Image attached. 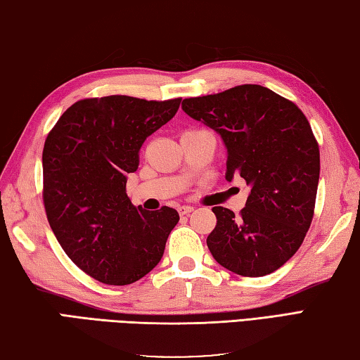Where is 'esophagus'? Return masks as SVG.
<instances>
[{
	"mask_svg": "<svg viewBox=\"0 0 360 360\" xmlns=\"http://www.w3.org/2000/svg\"><path fill=\"white\" fill-rule=\"evenodd\" d=\"M193 207H188V205H181V207H179V213H180V216H188L189 213L193 212Z\"/></svg>",
	"mask_w": 360,
	"mask_h": 360,
	"instance_id": "34e87169",
	"label": "esophagus"
}]
</instances>
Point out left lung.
<instances>
[{
  "instance_id": "obj_1",
  "label": "left lung",
  "mask_w": 360,
  "mask_h": 360,
  "mask_svg": "<svg viewBox=\"0 0 360 360\" xmlns=\"http://www.w3.org/2000/svg\"><path fill=\"white\" fill-rule=\"evenodd\" d=\"M181 110L221 136L226 180L241 177L250 186L240 216L213 207L210 252L235 274L274 273L300 249L314 218L320 150L309 120L293 101L259 84L185 98Z\"/></svg>"
}]
</instances>
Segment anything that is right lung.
I'll return each mask as SVG.
<instances>
[{
  "label": "right lung",
  "instance_id": "obj_1",
  "mask_svg": "<svg viewBox=\"0 0 360 360\" xmlns=\"http://www.w3.org/2000/svg\"><path fill=\"white\" fill-rule=\"evenodd\" d=\"M181 98L128 96L73 103L46 136L44 203L69 259L98 282L128 285L157 266L177 210L146 212L127 195L144 141L179 111Z\"/></svg>",
  "mask_w": 360,
  "mask_h": 360
}]
</instances>
